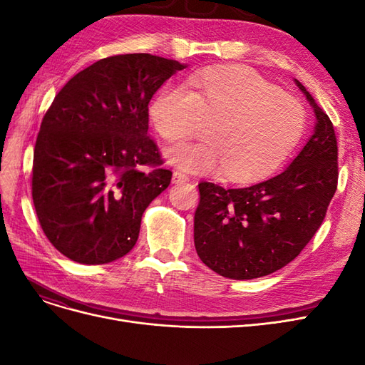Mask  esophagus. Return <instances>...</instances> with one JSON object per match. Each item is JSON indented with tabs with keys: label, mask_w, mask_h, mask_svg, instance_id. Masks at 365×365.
<instances>
[{
	"label": "esophagus",
	"mask_w": 365,
	"mask_h": 365,
	"mask_svg": "<svg viewBox=\"0 0 365 365\" xmlns=\"http://www.w3.org/2000/svg\"><path fill=\"white\" fill-rule=\"evenodd\" d=\"M172 180H173V182H185V181L190 180V176L184 173V172H181V170H175Z\"/></svg>",
	"instance_id": "obj_1"
}]
</instances>
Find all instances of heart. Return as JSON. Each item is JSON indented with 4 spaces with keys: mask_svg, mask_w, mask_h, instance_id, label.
Segmentation results:
<instances>
[{
    "mask_svg": "<svg viewBox=\"0 0 365 365\" xmlns=\"http://www.w3.org/2000/svg\"><path fill=\"white\" fill-rule=\"evenodd\" d=\"M152 125L172 145L200 135L205 143L180 146L168 158L182 169L220 170L228 181L251 182L289 157L306 128L295 97L244 65H219L189 76L182 88L163 90L150 105Z\"/></svg>",
    "mask_w": 365,
    "mask_h": 365,
    "instance_id": "obj_1",
    "label": "heart"
}]
</instances>
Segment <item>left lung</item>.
Listing matches in <instances>:
<instances>
[{
  "label": "left lung",
  "mask_w": 365,
  "mask_h": 365,
  "mask_svg": "<svg viewBox=\"0 0 365 365\" xmlns=\"http://www.w3.org/2000/svg\"><path fill=\"white\" fill-rule=\"evenodd\" d=\"M314 108L317 126L280 175L250 187L201 181L195 247L219 275L263 277L294 260L322 227L338 185V141L329 115L295 81Z\"/></svg>",
  "instance_id": "left-lung-1"
}]
</instances>
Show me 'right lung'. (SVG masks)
<instances>
[{"instance_id":"add662e5","label":"right lung","mask_w":365,"mask_h":365,"mask_svg":"<svg viewBox=\"0 0 365 365\" xmlns=\"http://www.w3.org/2000/svg\"><path fill=\"white\" fill-rule=\"evenodd\" d=\"M180 62L115 54L77 73L38 132L31 197L43 235L77 263L103 264L134 248L141 216L169 187L148 134L149 102Z\"/></svg>"}]
</instances>
